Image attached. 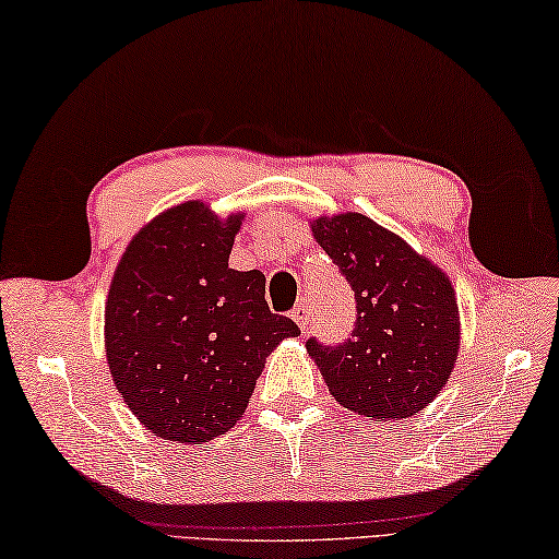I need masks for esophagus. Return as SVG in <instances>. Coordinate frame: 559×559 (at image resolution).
<instances>
[{"label":"esophagus","mask_w":559,"mask_h":559,"mask_svg":"<svg viewBox=\"0 0 559 559\" xmlns=\"http://www.w3.org/2000/svg\"><path fill=\"white\" fill-rule=\"evenodd\" d=\"M292 318H294L296 325H299L301 330H309V325H311V309H309V304H306V301L296 304L294 311H292Z\"/></svg>","instance_id":"obj_1"}]
</instances>
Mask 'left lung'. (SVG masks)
<instances>
[{
  "instance_id": "8db88e82",
  "label": "left lung",
  "mask_w": 559,
  "mask_h": 559,
  "mask_svg": "<svg viewBox=\"0 0 559 559\" xmlns=\"http://www.w3.org/2000/svg\"><path fill=\"white\" fill-rule=\"evenodd\" d=\"M313 238L345 275L357 323L340 345L306 343L335 401L373 419L413 417L447 385L461 345L451 280L357 212L318 216Z\"/></svg>"
}]
</instances>
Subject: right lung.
I'll list each match as a JSON object with an SVG mask.
<instances>
[{"instance_id":"obj_1","label":"right lung","mask_w":559,"mask_h":559,"mask_svg":"<svg viewBox=\"0 0 559 559\" xmlns=\"http://www.w3.org/2000/svg\"><path fill=\"white\" fill-rule=\"evenodd\" d=\"M243 214L219 219L198 200L140 229L106 301L108 367L132 415L154 437L210 441L246 413L265 357L301 335L270 311L265 275L229 267Z\"/></svg>"}]
</instances>
